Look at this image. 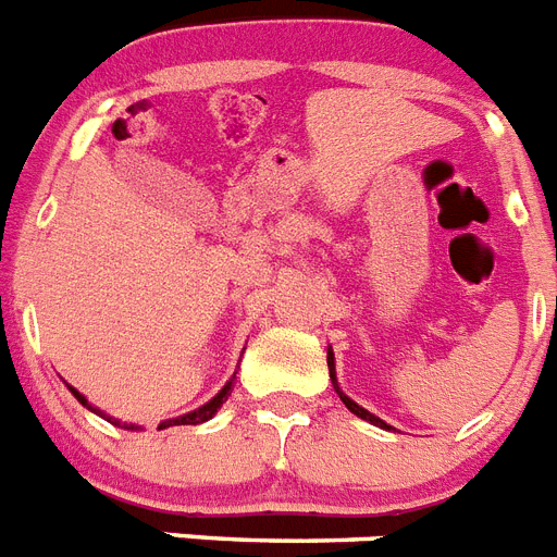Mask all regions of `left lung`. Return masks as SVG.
<instances>
[{"instance_id":"8db88e82","label":"left lung","mask_w":557,"mask_h":557,"mask_svg":"<svg viewBox=\"0 0 557 557\" xmlns=\"http://www.w3.org/2000/svg\"><path fill=\"white\" fill-rule=\"evenodd\" d=\"M326 363H330V377H332V386H335L337 397H341V400H344V406L349 408L351 414H358L360 420H369V422H372V425H380V428H392V425H386V422L380 420V417H374L372 411H366V408H360L358 403H355V400H349V397H346V394L341 392V388H337V380H335V358H332V351H330V355H326Z\"/></svg>"}]
</instances>
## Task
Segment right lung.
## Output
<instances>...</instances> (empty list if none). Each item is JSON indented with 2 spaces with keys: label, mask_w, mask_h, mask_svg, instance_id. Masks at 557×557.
Listing matches in <instances>:
<instances>
[{
  "label": "right lung",
  "mask_w": 557,
  "mask_h": 557,
  "mask_svg": "<svg viewBox=\"0 0 557 557\" xmlns=\"http://www.w3.org/2000/svg\"><path fill=\"white\" fill-rule=\"evenodd\" d=\"M233 377H236V374H233ZM231 386H233V380H231V383H227L225 388H222L220 394H216V397H213L211 403H206V406H202V408H197V411H191V414H185V417H177V420H169V422H163V425H160V428H169V425H199V422L211 420V417L216 414V408H220L222 403L227 400V394H231ZM73 394H75V397H78V403H81V406H87L89 411H95V414H101V411H98V408H92V406H89V403H87V397H84V394H78V392H75V388H73ZM101 417H107V414H101ZM107 420H109V422H115V425H121V422H117V420H112V417H107ZM123 428H135V425H126V422H123Z\"/></svg>",
  "instance_id": "obj_1"
}]
</instances>
